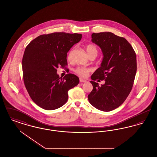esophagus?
Returning <instances> with one entry per match:
<instances>
[{
	"label": "esophagus",
	"mask_w": 157,
	"mask_h": 157,
	"mask_svg": "<svg viewBox=\"0 0 157 157\" xmlns=\"http://www.w3.org/2000/svg\"><path fill=\"white\" fill-rule=\"evenodd\" d=\"M79 81H80V82H87V81H86L85 79H83V78H79Z\"/></svg>",
	"instance_id": "34e87169"
}]
</instances>
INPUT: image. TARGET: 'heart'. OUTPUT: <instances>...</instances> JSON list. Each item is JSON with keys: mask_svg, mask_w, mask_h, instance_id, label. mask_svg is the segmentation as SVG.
Returning <instances> with one entry per match:
<instances>
[{"mask_svg": "<svg viewBox=\"0 0 157 157\" xmlns=\"http://www.w3.org/2000/svg\"><path fill=\"white\" fill-rule=\"evenodd\" d=\"M86 50L88 54V56L92 53H96V54L98 53V49L97 47L95 45H92V44H88V45H86ZM72 52V51H71L68 55L67 58L69 59H70L71 58ZM89 71H90L89 69L83 67H77L75 70V72L77 74H78L81 76H86L88 74V73L89 72Z\"/></svg>", "mask_w": 157, "mask_h": 157, "instance_id": "b5f03b06", "label": "heart"}]
</instances>
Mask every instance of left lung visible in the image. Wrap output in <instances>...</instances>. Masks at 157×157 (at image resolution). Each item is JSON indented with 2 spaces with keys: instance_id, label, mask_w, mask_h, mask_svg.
<instances>
[{
  "instance_id": "left-lung-1",
  "label": "left lung",
  "mask_w": 157,
  "mask_h": 157,
  "mask_svg": "<svg viewBox=\"0 0 157 157\" xmlns=\"http://www.w3.org/2000/svg\"><path fill=\"white\" fill-rule=\"evenodd\" d=\"M91 36L104 56L101 67L90 77L93 90L88 100L98 109L108 112L122 104L132 90L136 72V54L125 38L111 32L93 33ZM97 79L105 83L99 86L94 82Z\"/></svg>"
}]
</instances>
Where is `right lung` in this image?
<instances>
[{
    "instance_id": "1",
    "label": "right lung",
    "mask_w": 157,
    "mask_h": 157,
    "mask_svg": "<svg viewBox=\"0 0 157 157\" xmlns=\"http://www.w3.org/2000/svg\"><path fill=\"white\" fill-rule=\"evenodd\" d=\"M82 35L55 32L31 41L22 59L23 81L32 101L46 110H54L67 102L68 90L76 86L79 78L69 74L63 78L57 68L67 65V53Z\"/></svg>"
}]
</instances>
